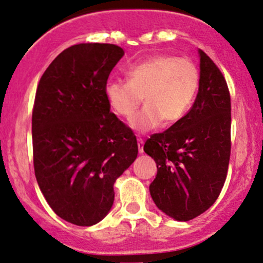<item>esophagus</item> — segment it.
I'll list each match as a JSON object with an SVG mask.
<instances>
[{"mask_svg":"<svg viewBox=\"0 0 263 263\" xmlns=\"http://www.w3.org/2000/svg\"><path fill=\"white\" fill-rule=\"evenodd\" d=\"M137 143H138V152H140V153H143V144H144V141L142 140V138H138Z\"/></svg>","mask_w":263,"mask_h":263,"instance_id":"esophagus-1","label":"esophagus"}]
</instances>
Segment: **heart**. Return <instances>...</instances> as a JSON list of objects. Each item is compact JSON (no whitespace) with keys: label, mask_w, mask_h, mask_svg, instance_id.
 I'll return each instance as SVG.
<instances>
[{"label":"heart","mask_w":263,"mask_h":263,"mask_svg":"<svg viewBox=\"0 0 263 263\" xmlns=\"http://www.w3.org/2000/svg\"><path fill=\"white\" fill-rule=\"evenodd\" d=\"M128 81H110L104 94L116 115L131 118L144 97L145 106L129 120L138 132L160 123L181 121L191 109L200 87V71L191 60L156 55L127 69Z\"/></svg>","instance_id":"1"}]
</instances>
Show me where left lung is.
I'll return each instance as SVG.
<instances>
[{"label": "left lung", "instance_id": "obj_1", "mask_svg": "<svg viewBox=\"0 0 263 263\" xmlns=\"http://www.w3.org/2000/svg\"><path fill=\"white\" fill-rule=\"evenodd\" d=\"M200 53V87L181 121L145 141L157 163L149 185L154 203L179 222L203 213L217 201L230 159L232 105L226 78L207 53Z\"/></svg>", "mask_w": 263, "mask_h": 263}]
</instances>
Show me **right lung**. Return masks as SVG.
Masks as SVG:
<instances>
[{"label": "right lung", "instance_id": "right-lung-1", "mask_svg": "<svg viewBox=\"0 0 263 263\" xmlns=\"http://www.w3.org/2000/svg\"><path fill=\"white\" fill-rule=\"evenodd\" d=\"M114 44L63 50L41 76L31 118L34 170L52 211L90 227L112 207L114 183L135 162L132 129L110 112L104 88L123 56Z\"/></svg>", "mask_w": 263, "mask_h": 263}]
</instances>
